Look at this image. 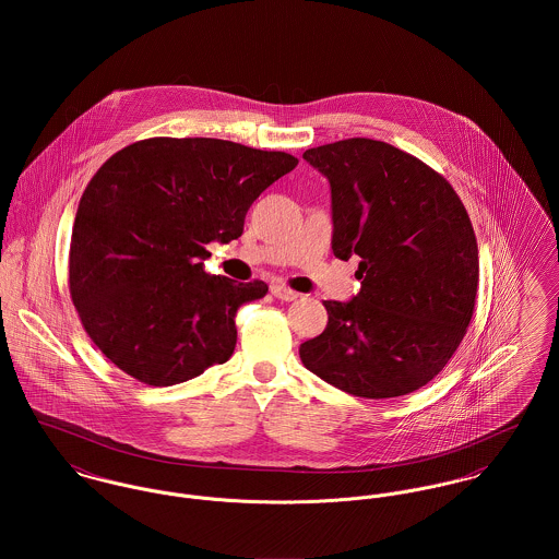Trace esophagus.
I'll return each mask as SVG.
<instances>
[{
    "mask_svg": "<svg viewBox=\"0 0 559 559\" xmlns=\"http://www.w3.org/2000/svg\"><path fill=\"white\" fill-rule=\"evenodd\" d=\"M271 293H273V297H277L282 301H297L299 299V293H295V290H290L288 286H282V284H273Z\"/></svg>",
    "mask_w": 559,
    "mask_h": 559,
    "instance_id": "obj_1",
    "label": "esophagus"
}]
</instances>
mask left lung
I'll return each mask as SVG.
<instances>
[{"label":"left lung","instance_id":"8db88e82","mask_svg":"<svg viewBox=\"0 0 559 559\" xmlns=\"http://www.w3.org/2000/svg\"><path fill=\"white\" fill-rule=\"evenodd\" d=\"M331 182L335 258L359 255L361 290L324 301L304 366L361 399L432 381L461 346L478 295V240L454 187L392 144L350 138L304 153Z\"/></svg>","mask_w":559,"mask_h":559}]
</instances>
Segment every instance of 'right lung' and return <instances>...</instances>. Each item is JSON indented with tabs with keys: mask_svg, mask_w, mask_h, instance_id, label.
<instances>
[{
	"mask_svg": "<svg viewBox=\"0 0 559 559\" xmlns=\"http://www.w3.org/2000/svg\"><path fill=\"white\" fill-rule=\"evenodd\" d=\"M297 163L228 140L151 138L98 167L75 215L69 290L111 364L169 388L233 357L240 306L269 286L209 275L206 245L239 239L253 200Z\"/></svg>",
	"mask_w": 559,
	"mask_h": 559,
	"instance_id": "right-lung-1",
	"label": "right lung"
}]
</instances>
